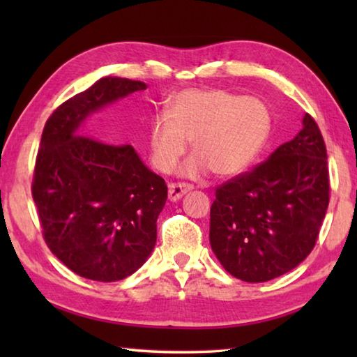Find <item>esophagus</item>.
<instances>
[{
  "instance_id": "esophagus-1",
  "label": "esophagus",
  "mask_w": 357,
  "mask_h": 357,
  "mask_svg": "<svg viewBox=\"0 0 357 357\" xmlns=\"http://www.w3.org/2000/svg\"><path fill=\"white\" fill-rule=\"evenodd\" d=\"M189 190H192L190 184H187V183H172L170 185H168V198H170L172 202H176L184 195V193H187Z\"/></svg>"
}]
</instances>
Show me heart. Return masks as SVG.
<instances>
[{"label": "heart", "mask_w": 357, "mask_h": 357, "mask_svg": "<svg viewBox=\"0 0 357 357\" xmlns=\"http://www.w3.org/2000/svg\"><path fill=\"white\" fill-rule=\"evenodd\" d=\"M271 110L253 96L228 89H185L174 96L167 114H157L149 129L151 162L170 173L192 142L195 157L184 173L234 176L247 170L268 142Z\"/></svg>", "instance_id": "heart-1"}]
</instances>
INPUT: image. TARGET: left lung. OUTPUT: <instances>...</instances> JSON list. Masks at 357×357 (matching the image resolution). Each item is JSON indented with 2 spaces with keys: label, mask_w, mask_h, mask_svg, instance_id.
I'll return each instance as SVG.
<instances>
[{
  "label": "left lung",
  "mask_w": 357,
  "mask_h": 357,
  "mask_svg": "<svg viewBox=\"0 0 357 357\" xmlns=\"http://www.w3.org/2000/svg\"><path fill=\"white\" fill-rule=\"evenodd\" d=\"M268 160L215 187L209 241L227 273L249 283L294 269L317 244L329 204L326 144L309 113Z\"/></svg>",
  "instance_id": "obj_1"
}]
</instances>
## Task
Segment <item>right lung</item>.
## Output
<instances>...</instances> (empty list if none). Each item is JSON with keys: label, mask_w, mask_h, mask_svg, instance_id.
<instances>
[{"label": "right lung", "mask_w": 357, "mask_h": 357, "mask_svg": "<svg viewBox=\"0 0 357 357\" xmlns=\"http://www.w3.org/2000/svg\"><path fill=\"white\" fill-rule=\"evenodd\" d=\"M146 89L143 82L104 77L63 102L47 119L31 193L45 244L89 280L116 282L146 261L157 239L167 184L130 144L83 135L91 112Z\"/></svg>", "instance_id": "1"}]
</instances>
